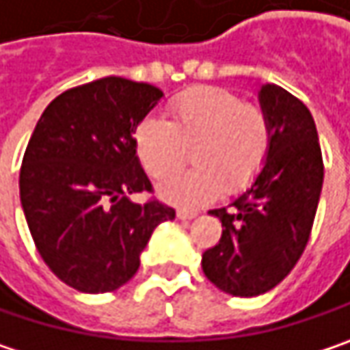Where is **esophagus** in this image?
<instances>
[{
	"mask_svg": "<svg viewBox=\"0 0 350 350\" xmlns=\"http://www.w3.org/2000/svg\"><path fill=\"white\" fill-rule=\"evenodd\" d=\"M195 217H197V213L195 211H183V209L177 211V219H181V221H191V219H195Z\"/></svg>",
	"mask_w": 350,
	"mask_h": 350,
	"instance_id": "34e87169",
	"label": "esophagus"
}]
</instances>
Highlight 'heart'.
<instances>
[{
	"instance_id": "obj_1",
	"label": "heart",
	"mask_w": 350,
	"mask_h": 350,
	"mask_svg": "<svg viewBox=\"0 0 350 350\" xmlns=\"http://www.w3.org/2000/svg\"><path fill=\"white\" fill-rule=\"evenodd\" d=\"M171 121L149 115L135 129L143 169L161 177L183 164L193 148L198 167L165 176L157 183L163 201L195 209L223 189H245L269 157L273 131L259 105L245 103L223 88H193L169 103Z\"/></svg>"
}]
</instances>
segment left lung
I'll return each mask as SVG.
<instances>
[{
    "instance_id": "1",
    "label": "left lung",
    "mask_w": 350,
    "mask_h": 350,
    "mask_svg": "<svg viewBox=\"0 0 350 350\" xmlns=\"http://www.w3.org/2000/svg\"><path fill=\"white\" fill-rule=\"evenodd\" d=\"M273 141L269 157L231 203L209 211L223 223L219 243L203 253V273L233 297L277 287L301 259L323 189V155L311 111L279 85L259 89Z\"/></svg>"
}]
</instances>
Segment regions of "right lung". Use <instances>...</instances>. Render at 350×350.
<instances>
[{
  "mask_svg": "<svg viewBox=\"0 0 350 350\" xmlns=\"http://www.w3.org/2000/svg\"><path fill=\"white\" fill-rule=\"evenodd\" d=\"M161 97L155 85L103 77L57 95L39 117L19 197L41 259L69 287L125 285L155 227L175 219L159 201L131 199L151 191L133 133Z\"/></svg>",
  "mask_w": 350,
  "mask_h": 350,
  "instance_id": "add662e5",
  "label": "right lung"
}]
</instances>
